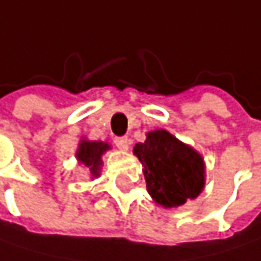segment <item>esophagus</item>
I'll return each mask as SVG.
<instances>
[{"label":"esophagus","mask_w":261,"mask_h":261,"mask_svg":"<svg viewBox=\"0 0 261 261\" xmlns=\"http://www.w3.org/2000/svg\"><path fill=\"white\" fill-rule=\"evenodd\" d=\"M113 142H115V145H116L119 149H122V151H127V149H128V145H130V139H128V137H125V136H122V137H115Z\"/></svg>","instance_id":"34e87169"}]
</instances>
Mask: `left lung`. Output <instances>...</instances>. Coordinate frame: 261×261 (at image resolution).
<instances>
[{
	"instance_id": "obj_1",
	"label": "left lung",
	"mask_w": 261,
	"mask_h": 261,
	"mask_svg": "<svg viewBox=\"0 0 261 261\" xmlns=\"http://www.w3.org/2000/svg\"><path fill=\"white\" fill-rule=\"evenodd\" d=\"M143 166L151 197L164 207L196 199L204 185L203 158L166 130L148 133L143 143L134 146Z\"/></svg>"
}]
</instances>
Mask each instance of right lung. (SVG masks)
<instances>
[{"label": "right lung", "instance_id": "1", "mask_svg": "<svg viewBox=\"0 0 261 261\" xmlns=\"http://www.w3.org/2000/svg\"><path fill=\"white\" fill-rule=\"evenodd\" d=\"M110 146L105 142H88L83 140L79 145L77 149V160L85 164L86 167H89V172L92 176H100V170H101V155L106 152Z\"/></svg>", "mask_w": 261, "mask_h": 261}]
</instances>
